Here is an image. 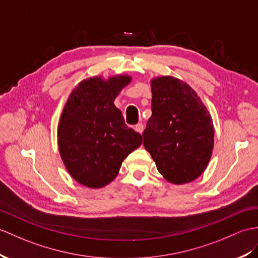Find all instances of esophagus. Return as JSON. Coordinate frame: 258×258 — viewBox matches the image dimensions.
<instances>
[{
  "label": "esophagus",
  "instance_id": "1",
  "mask_svg": "<svg viewBox=\"0 0 258 258\" xmlns=\"http://www.w3.org/2000/svg\"><path fill=\"white\" fill-rule=\"evenodd\" d=\"M134 130L137 132V133L142 134V133H143V131H144V125H143L142 123L136 124V125H135V127H134Z\"/></svg>",
  "mask_w": 258,
  "mask_h": 258
}]
</instances>
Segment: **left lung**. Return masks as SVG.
Returning <instances> with one entry per match:
<instances>
[{
    "mask_svg": "<svg viewBox=\"0 0 258 258\" xmlns=\"http://www.w3.org/2000/svg\"><path fill=\"white\" fill-rule=\"evenodd\" d=\"M152 116L144 147L168 182L183 184L206 170L214 145L211 114L188 83L175 77L154 78Z\"/></svg>",
    "mask_w": 258,
    "mask_h": 258,
    "instance_id": "left-lung-1",
    "label": "left lung"
}]
</instances>
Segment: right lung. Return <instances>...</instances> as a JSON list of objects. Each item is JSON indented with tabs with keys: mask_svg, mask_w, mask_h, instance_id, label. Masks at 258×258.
Returning a JSON list of instances; mask_svg holds the SVG:
<instances>
[{
	"mask_svg": "<svg viewBox=\"0 0 258 258\" xmlns=\"http://www.w3.org/2000/svg\"><path fill=\"white\" fill-rule=\"evenodd\" d=\"M127 75L82 80L66 102L58 124V147L69 175L88 188L113 181L123 160L142 144L114 105Z\"/></svg>",
	"mask_w": 258,
	"mask_h": 258,
	"instance_id": "obj_1",
	"label": "right lung"
}]
</instances>
